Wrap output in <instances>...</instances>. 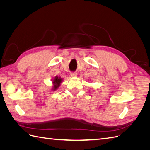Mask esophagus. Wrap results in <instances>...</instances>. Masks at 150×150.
Instances as JSON below:
<instances>
[{
  "mask_svg": "<svg viewBox=\"0 0 150 150\" xmlns=\"http://www.w3.org/2000/svg\"><path fill=\"white\" fill-rule=\"evenodd\" d=\"M70 75L72 77H76V76H77V73H76V72H71Z\"/></svg>",
  "mask_w": 150,
  "mask_h": 150,
  "instance_id": "esophagus-1",
  "label": "esophagus"
}]
</instances>
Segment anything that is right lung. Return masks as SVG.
I'll return each mask as SVG.
<instances>
[{
    "label": "right lung",
    "mask_w": 150,
    "mask_h": 150,
    "mask_svg": "<svg viewBox=\"0 0 150 150\" xmlns=\"http://www.w3.org/2000/svg\"><path fill=\"white\" fill-rule=\"evenodd\" d=\"M62 82V78L60 77L56 76L55 78L53 80V83H54V90H56L59 88V86H60L61 83Z\"/></svg>",
    "instance_id": "obj_1"
}]
</instances>
